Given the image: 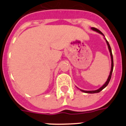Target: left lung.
<instances>
[{
    "mask_svg": "<svg viewBox=\"0 0 126 126\" xmlns=\"http://www.w3.org/2000/svg\"><path fill=\"white\" fill-rule=\"evenodd\" d=\"M92 30H93V31H95V32H98V33H100L101 34H102V35H103L104 36V34H103V33H102V32L100 31L99 30H98V29L95 28H92ZM105 39V40H106V42H107V44L108 45V48H109V52H110V56H111V62H112V64H111V70H110V74H109V78H108L107 80V81L105 82V83L104 84H103V86H102V87L100 88L99 89H98V90H93V91H85V90H80L81 91V92H84V93H99L100 92H101L103 89H104L108 85V84H109V81H110V80L111 79V76H112V71H113V55H112V50H111V48H110V45H109V42H107V40H106V38Z\"/></svg>",
    "mask_w": 126,
    "mask_h": 126,
    "instance_id": "obj_1",
    "label": "left lung"
}]
</instances>
